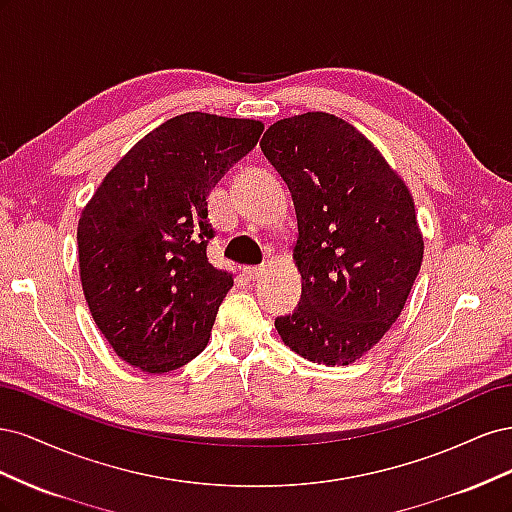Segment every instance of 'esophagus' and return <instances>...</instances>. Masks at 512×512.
I'll return each mask as SVG.
<instances>
[{
    "label": "esophagus",
    "mask_w": 512,
    "mask_h": 512,
    "mask_svg": "<svg viewBox=\"0 0 512 512\" xmlns=\"http://www.w3.org/2000/svg\"><path fill=\"white\" fill-rule=\"evenodd\" d=\"M262 273H265V267H243V275L250 282H256L258 277H262Z\"/></svg>",
    "instance_id": "esophagus-1"
}]
</instances>
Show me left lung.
I'll return each mask as SVG.
<instances>
[{
	"label": "left lung",
	"mask_w": 512,
	"mask_h": 512,
	"mask_svg": "<svg viewBox=\"0 0 512 512\" xmlns=\"http://www.w3.org/2000/svg\"><path fill=\"white\" fill-rule=\"evenodd\" d=\"M260 147L299 224L301 303L275 329L307 361L350 365L393 327L421 269L414 198L378 147L331 113L275 121Z\"/></svg>",
	"instance_id": "left-lung-1"
}]
</instances>
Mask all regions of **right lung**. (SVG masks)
I'll list each match as a JSON object with an SVG mask.
<instances>
[{"label":"right lung","instance_id":"right-lung-1","mask_svg":"<svg viewBox=\"0 0 512 512\" xmlns=\"http://www.w3.org/2000/svg\"><path fill=\"white\" fill-rule=\"evenodd\" d=\"M256 119L183 113L143 136L85 205L76 241L89 312L119 359L166 374L205 350L232 273L207 258V198L252 151Z\"/></svg>","mask_w":512,"mask_h":512}]
</instances>
